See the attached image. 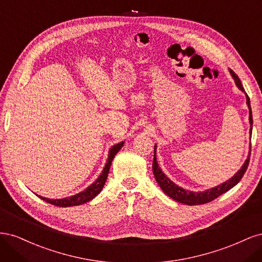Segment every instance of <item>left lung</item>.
Wrapping results in <instances>:
<instances>
[{
    "label": "left lung",
    "instance_id": "obj_1",
    "mask_svg": "<svg viewBox=\"0 0 262 262\" xmlns=\"http://www.w3.org/2000/svg\"><path fill=\"white\" fill-rule=\"evenodd\" d=\"M231 73L234 77L236 85L239 87V90L245 92L244 87L241 83L239 77L237 76L232 70H231ZM246 96H247V105H248V108H249V122H250V132H251L252 131V114H251L250 101H249L248 95L246 94ZM249 161H250V153L248 155L247 160H246L245 164L243 165V167L236 172V175L234 177H232L231 179L227 180L226 182H224V184H222V185H220L215 188L209 189V190H207V191H203V192H191V191H187V190L178 187L176 184H173L172 181H170L167 177L165 176V173L161 170L160 166H158V164L156 162V146H155L154 160H153V173H154L157 184L160 185V187L162 188L163 191L168 196H170L171 199L176 200L180 203L188 204V205H198V204H204V203L213 201L214 199H216L217 196H220L221 194H223L224 192L228 191L229 189L233 188L234 186L238 184L241 179L243 178V176L245 175L246 170H247V168H248Z\"/></svg>",
    "mask_w": 262,
    "mask_h": 262
}]
</instances>
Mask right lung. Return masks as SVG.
<instances>
[{
    "mask_svg": "<svg viewBox=\"0 0 262 262\" xmlns=\"http://www.w3.org/2000/svg\"><path fill=\"white\" fill-rule=\"evenodd\" d=\"M122 146H123V142H120V143H118V144L114 145L112 148H110L108 161L105 165L104 170H102V172L100 173V176L97 178V180L95 181L94 184H92L89 188L85 189L84 191L77 193L75 195L64 198V199H59V200L47 199V198H43V196H40V195H38V196L40 198V199L45 200L46 202H48V203L53 204V205H57V207H62V208L73 207V205H80V204H83V203L91 201L102 190V187H104L105 182L107 180V177H108L110 165H112V162L114 160L115 155L119 152V149H120Z\"/></svg>",
    "mask_w": 262,
    "mask_h": 262,
    "instance_id": "right-lung-1",
    "label": "right lung"
}]
</instances>
